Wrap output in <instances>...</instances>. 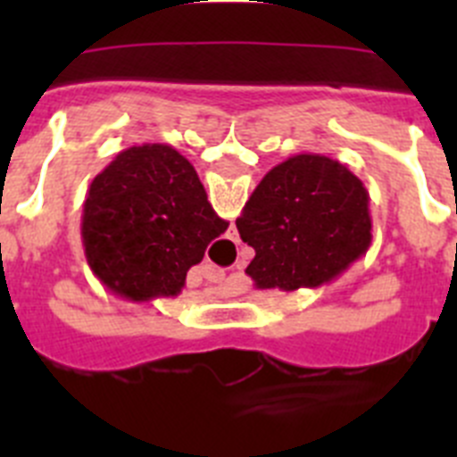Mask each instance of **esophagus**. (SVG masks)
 I'll use <instances>...</instances> for the list:
<instances>
[{"mask_svg": "<svg viewBox=\"0 0 457 457\" xmlns=\"http://www.w3.org/2000/svg\"><path fill=\"white\" fill-rule=\"evenodd\" d=\"M205 278H208V281H212V284H220L221 278H224V272L217 268H210L208 272H205Z\"/></svg>", "mask_w": 457, "mask_h": 457, "instance_id": "obj_1", "label": "esophagus"}]
</instances>
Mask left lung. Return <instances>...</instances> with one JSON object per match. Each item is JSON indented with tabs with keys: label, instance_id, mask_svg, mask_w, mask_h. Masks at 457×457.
<instances>
[{
	"label": "left lung",
	"instance_id": "left-lung-1",
	"mask_svg": "<svg viewBox=\"0 0 457 457\" xmlns=\"http://www.w3.org/2000/svg\"><path fill=\"white\" fill-rule=\"evenodd\" d=\"M369 189L345 164L300 153L270 169L236 220L256 256L258 290L318 288L366 256L373 240Z\"/></svg>",
	"mask_w": 457,
	"mask_h": 457
}]
</instances>
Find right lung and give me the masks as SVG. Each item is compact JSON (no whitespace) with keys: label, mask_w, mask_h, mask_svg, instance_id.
Here are the masks:
<instances>
[{"label":"right lung","mask_w":457,"mask_h":457,"mask_svg":"<svg viewBox=\"0 0 457 457\" xmlns=\"http://www.w3.org/2000/svg\"><path fill=\"white\" fill-rule=\"evenodd\" d=\"M228 228L187 157L169 144H141L91 180L82 245L91 272L130 302L179 297L187 270Z\"/></svg>","instance_id":"right-lung-1"}]
</instances>
